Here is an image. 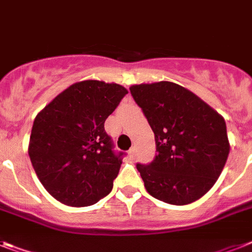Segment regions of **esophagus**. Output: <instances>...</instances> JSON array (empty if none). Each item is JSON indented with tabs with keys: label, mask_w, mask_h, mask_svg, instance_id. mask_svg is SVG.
Returning <instances> with one entry per match:
<instances>
[{
	"label": "esophagus",
	"mask_w": 252,
	"mask_h": 252,
	"mask_svg": "<svg viewBox=\"0 0 252 252\" xmlns=\"http://www.w3.org/2000/svg\"><path fill=\"white\" fill-rule=\"evenodd\" d=\"M136 154H137V150H136V147L133 146L132 149L129 150V156L130 158H134V156H136Z\"/></svg>",
	"instance_id": "1"
}]
</instances>
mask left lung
<instances>
[{"label": "left lung", "instance_id": "1", "mask_svg": "<svg viewBox=\"0 0 252 252\" xmlns=\"http://www.w3.org/2000/svg\"><path fill=\"white\" fill-rule=\"evenodd\" d=\"M155 134L156 155L137 170L152 197L186 205L202 197L229 154L225 122L196 94L172 82L129 88Z\"/></svg>", "mask_w": 252, "mask_h": 252}]
</instances>
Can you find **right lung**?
Wrapping results in <instances>:
<instances>
[{
	"label": "right lung",
	"mask_w": 252,
	"mask_h": 252,
	"mask_svg": "<svg viewBox=\"0 0 252 252\" xmlns=\"http://www.w3.org/2000/svg\"><path fill=\"white\" fill-rule=\"evenodd\" d=\"M126 94L120 84L83 80L35 116L29 158L43 187L58 201L88 206L111 192L126 154L114 150L105 120Z\"/></svg>",
	"instance_id": "1"
}]
</instances>
